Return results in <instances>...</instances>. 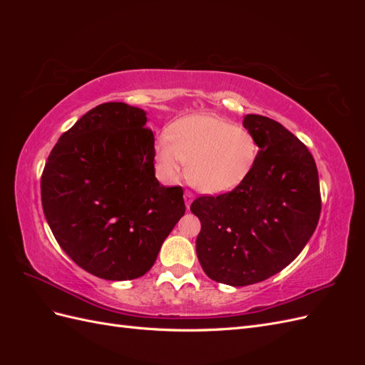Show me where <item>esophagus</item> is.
Instances as JSON below:
<instances>
[{
	"mask_svg": "<svg viewBox=\"0 0 365 365\" xmlns=\"http://www.w3.org/2000/svg\"><path fill=\"white\" fill-rule=\"evenodd\" d=\"M192 201H193V193L189 192V190H185V192H184V202H185V207H187V208L190 207Z\"/></svg>",
	"mask_w": 365,
	"mask_h": 365,
	"instance_id": "esophagus-1",
	"label": "esophagus"
}]
</instances>
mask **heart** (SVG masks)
Wrapping results in <instances>:
<instances>
[{"mask_svg":"<svg viewBox=\"0 0 365 365\" xmlns=\"http://www.w3.org/2000/svg\"><path fill=\"white\" fill-rule=\"evenodd\" d=\"M157 161L165 178L176 180L187 163V178L208 195L227 193L247 178L257 157L256 140L230 120L200 114L170 126L169 137L155 145Z\"/></svg>","mask_w":365,"mask_h":365,"instance_id":"1","label":"heart"}]
</instances>
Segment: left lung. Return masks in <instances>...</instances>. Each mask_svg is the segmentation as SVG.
Here are the masks:
<instances>
[{
	"instance_id": "obj_1",
	"label": "left lung",
	"mask_w": 365,
	"mask_h": 365,
	"mask_svg": "<svg viewBox=\"0 0 365 365\" xmlns=\"http://www.w3.org/2000/svg\"><path fill=\"white\" fill-rule=\"evenodd\" d=\"M244 126L259 152L247 178L190 205L201 220L196 254L210 279L247 286L280 272L317 228L322 196L311 152L272 118L248 114Z\"/></svg>"
}]
</instances>
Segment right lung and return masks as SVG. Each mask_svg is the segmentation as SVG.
<instances>
[{"instance_id": "1", "label": "right lung", "mask_w": 365, "mask_h": 365, "mask_svg": "<svg viewBox=\"0 0 365 365\" xmlns=\"http://www.w3.org/2000/svg\"><path fill=\"white\" fill-rule=\"evenodd\" d=\"M146 113L102 103L61 135L41 178L43 215L74 263L105 280H132L155 263L185 213L182 189L155 178Z\"/></svg>"}]
</instances>
